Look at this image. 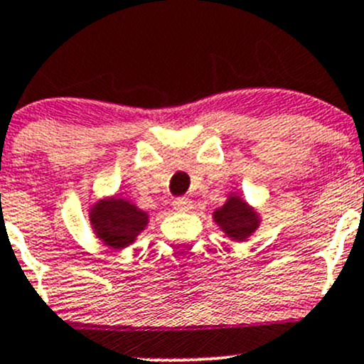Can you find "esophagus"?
Masks as SVG:
<instances>
[{
	"instance_id": "obj_1",
	"label": "esophagus",
	"mask_w": 364,
	"mask_h": 364,
	"mask_svg": "<svg viewBox=\"0 0 364 364\" xmlns=\"http://www.w3.org/2000/svg\"><path fill=\"white\" fill-rule=\"evenodd\" d=\"M172 208H174L176 211H190V209H192V200H190L188 197H176V199L172 200Z\"/></svg>"
}]
</instances>
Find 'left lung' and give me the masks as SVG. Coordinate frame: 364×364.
Instances as JSON below:
<instances>
[{
  "mask_svg": "<svg viewBox=\"0 0 364 364\" xmlns=\"http://www.w3.org/2000/svg\"><path fill=\"white\" fill-rule=\"evenodd\" d=\"M215 222L234 241H245L259 227V216L240 197H230L215 211Z\"/></svg>",
  "mask_w": 364,
  "mask_h": 364,
  "instance_id": "1",
  "label": "left lung"
}]
</instances>
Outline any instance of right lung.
Listing matches in <instances>:
<instances>
[{
	"label": "right lung",
	"mask_w": 364,
	"mask_h": 364,
	"mask_svg": "<svg viewBox=\"0 0 364 364\" xmlns=\"http://www.w3.org/2000/svg\"><path fill=\"white\" fill-rule=\"evenodd\" d=\"M90 216L97 236L111 248H124L134 243L148 223L144 211L117 197L93 205Z\"/></svg>",
	"instance_id": "add662e5"
}]
</instances>
